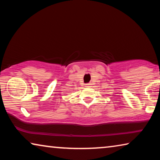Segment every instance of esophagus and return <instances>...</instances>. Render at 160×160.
I'll list each match as a JSON object with an SVG mask.
<instances>
[{
  "instance_id": "34e87169",
  "label": "esophagus",
  "mask_w": 160,
  "mask_h": 160,
  "mask_svg": "<svg viewBox=\"0 0 160 160\" xmlns=\"http://www.w3.org/2000/svg\"><path fill=\"white\" fill-rule=\"evenodd\" d=\"M85 86H86V87H90V83H88V84H86Z\"/></svg>"
}]
</instances>
